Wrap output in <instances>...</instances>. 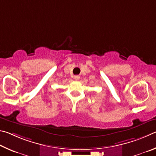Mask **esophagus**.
I'll list each match as a JSON object with an SVG mask.
<instances>
[{"label": "esophagus", "mask_w": 156, "mask_h": 156, "mask_svg": "<svg viewBox=\"0 0 156 156\" xmlns=\"http://www.w3.org/2000/svg\"><path fill=\"white\" fill-rule=\"evenodd\" d=\"M80 76H79V75H75V76H74V80H76V81H77V80H80Z\"/></svg>", "instance_id": "obj_1"}]
</instances>
